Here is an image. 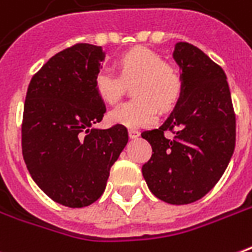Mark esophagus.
Masks as SVG:
<instances>
[{
    "mask_svg": "<svg viewBox=\"0 0 252 252\" xmlns=\"http://www.w3.org/2000/svg\"><path fill=\"white\" fill-rule=\"evenodd\" d=\"M128 135H129V138L131 139H136L140 135V132L136 131V129H129L128 131Z\"/></svg>",
    "mask_w": 252,
    "mask_h": 252,
    "instance_id": "obj_1",
    "label": "esophagus"
}]
</instances>
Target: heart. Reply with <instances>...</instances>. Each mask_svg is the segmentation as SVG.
<instances>
[{
  "label": "heart",
  "instance_id": "b5f03b06",
  "mask_svg": "<svg viewBox=\"0 0 252 252\" xmlns=\"http://www.w3.org/2000/svg\"><path fill=\"white\" fill-rule=\"evenodd\" d=\"M120 75L110 69H99L94 87L102 101L114 105L123 96L126 82L133 84V98L113 109L109 119L128 128H142L154 124L159 109L168 112L180 101L184 80L180 71L151 49L133 47L121 54L117 61Z\"/></svg>",
  "mask_w": 252,
  "mask_h": 252
}]
</instances>
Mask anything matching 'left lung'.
Masks as SVG:
<instances>
[{
    "mask_svg": "<svg viewBox=\"0 0 252 252\" xmlns=\"http://www.w3.org/2000/svg\"><path fill=\"white\" fill-rule=\"evenodd\" d=\"M173 59L184 90L166 121L144 131L151 158L142 166L150 191L170 205L203 198L224 175L236 143V117L224 69L187 42L176 43ZM170 130L175 138H164Z\"/></svg>",
    "mask_w": 252,
    "mask_h": 252,
    "instance_id": "1",
    "label": "left lung"
}]
</instances>
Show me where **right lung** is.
<instances>
[{
	"label": "right lung",
	"instance_id": "1",
	"mask_svg": "<svg viewBox=\"0 0 252 252\" xmlns=\"http://www.w3.org/2000/svg\"><path fill=\"white\" fill-rule=\"evenodd\" d=\"M103 59L101 46L68 47L35 73L26 95L24 162L38 187L68 207H84L101 196L110 168L128 142L121 124L93 128L106 112L94 87Z\"/></svg>",
	"mask_w": 252,
	"mask_h": 252
}]
</instances>
